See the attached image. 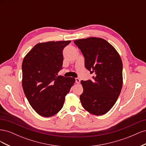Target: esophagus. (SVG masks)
<instances>
[{
    "label": "esophagus",
    "instance_id": "obj_1",
    "mask_svg": "<svg viewBox=\"0 0 146 146\" xmlns=\"http://www.w3.org/2000/svg\"><path fill=\"white\" fill-rule=\"evenodd\" d=\"M80 78H76V82L77 83H80Z\"/></svg>",
    "mask_w": 146,
    "mask_h": 146
}]
</instances>
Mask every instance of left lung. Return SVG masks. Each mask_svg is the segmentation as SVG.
Returning a JSON list of instances; mask_svg holds the SVG:
<instances>
[{"mask_svg": "<svg viewBox=\"0 0 146 146\" xmlns=\"http://www.w3.org/2000/svg\"><path fill=\"white\" fill-rule=\"evenodd\" d=\"M85 58L92 80H82L83 107L94 115L107 113L115 104L122 86V63L117 52L102 38L91 37L74 41Z\"/></svg>", "mask_w": 146, "mask_h": 146, "instance_id": "1", "label": "left lung"}]
</instances>
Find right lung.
I'll list each match as a JSON object with an SVG mask.
<instances>
[{
	"mask_svg": "<svg viewBox=\"0 0 146 146\" xmlns=\"http://www.w3.org/2000/svg\"><path fill=\"white\" fill-rule=\"evenodd\" d=\"M70 42L39 43L23 61L24 94L31 107L42 116H52L60 111L66 96L76 81L73 77L57 74L63 69V48Z\"/></svg>",
	"mask_w": 146,
	"mask_h": 146,
	"instance_id": "1",
	"label": "right lung"
}]
</instances>
